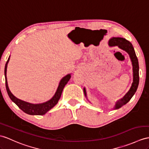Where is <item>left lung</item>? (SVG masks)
Returning <instances> with one entry per match:
<instances>
[{
    "label": "left lung",
    "mask_w": 149,
    "mask_h": 149,
    "mask_svg": "<svg viewBox=\"0 0 149 149\" xmlns=\"http://www.w3.org/2000/svg\"><path fill=\"white\" fill-rule=\"evenodd\" d=\"M109 45L110 47L118 46L121 49L125 50L129 54L133 66V83L129 91L125 94V95L116 102L114 109H118L128 103L136 91L139 83V65L135 50L132 43L128 40L121 37H112L109 40ZM83 92L86 97V89L85 88H83Z\"/></svg>",
    "instance_id": "1"
}]
</instances>
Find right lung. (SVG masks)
<instances>
[{
  "label": "right lung",
  "mask_w": 149,
  "mask_h": 149,
  "mask_svg": "<svg viewBox=\"0 0 149 149\" xmlns=\"http://www.w3.org/2000/svg\"><path fill=\"white\" fill-rule=\"evenodd\" d=\"M10 56L8 58V60L7 61L5 66V70H4V74H5V79H6V87L7 92H8V95L9 98L13 102L15 103L19 109H21L25 113L30 115H43L45 114L46 112H48L49 110L51 109L52 107H54L57 104L58 101H59L60 97L62 94L63 90L64 88L65 85L67 84V83L70 80L71 78V74H68L66 76L63 77L59 84V86L57 87V91L54 94V95L52 97L51 99L45 102L41 103V104H31L25 101L21 100L19 99H17L13 94L10 92L9 88L8 87V80H7V67H8V64L9 61Z\"/></svg>",
  "instance_id": "right-lung-1"
}]
</instances>
